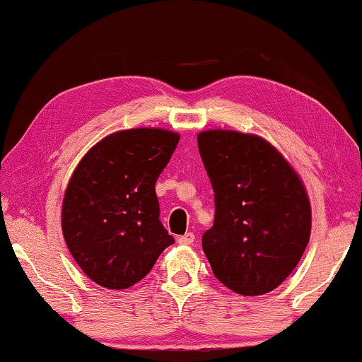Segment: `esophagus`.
<instances>
[{
	"mask_svg": "<svg viewBox=\"0 0 362 362\" xmlns=\"http://www.w3.org/2000/svg\"><path fill=\"white\" fill-rule=\"evenodd\" d=\"M194 240H195V235L192 234V232H187V234L178 237V244L182 245H192L194 244Z\"/></svg>",
	"mask_w": 362,
	"mask_h": 362,
	"instance_id": "esophagus-1",
	"label": "esophagus"
}]
</instances>
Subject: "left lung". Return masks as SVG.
<instances>
[{"mask_svg": "<svg viewBox=\"0 0 362 362\" xmlns=\"http://www.w3.org/2000/svg\"><path fill=\"white\" fill-rule=\"evenodd\" d=\"M197 141L215 194L214 226L202 237L210 267L237 294H267L308 247L313 214L303 180L259 135L205 130Z\"/></svg>", "mask_w": 362, "mask_h": 362, "instance_id": "obj_1", "label": "left lung"}]
</instances>
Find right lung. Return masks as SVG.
Wrapping results in <instances>:
<instances>
[{
    "label": "right lung",
    "mask_w": 362,
    "mask_h": 362,
    "mask_svg": "<svg viewBox=\"0 0 362 362\" xmlns=\"http://www.w3.org/2000/svg\"><path fill=\"white\" fill-rule=\"evenodd\" d=\"M180 135L163 128L110 134L80 160L63 197L62 230L91 281L120 291L141 281L172 245L155 194Z\"/></svg>",
    "instance_id": "1"
}]
</instances>
